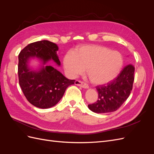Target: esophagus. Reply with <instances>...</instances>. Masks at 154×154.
<instances>
[{
	"instance_id": "1",
	"label": "esophagus",
	"mask_w": 154,
	"mask_h": 154,
	"mask_svg": "<svg viewBox=\"0 0 154 154\" xmlns=\"http://www.w3.org/2000/svg\"><path fill=\"white\" fill-rule=\"evenodd\" d=\"M75 85L79 86V87H81L83 88H88V86L86 84V83H85L84 82H82L81 81H78L76 80L75 82Z\"/></svg>"
}]
</instances>
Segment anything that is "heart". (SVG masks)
I'll return each mask as SVG.
<instances>
[{
	"instance_id": "obj_1",
	"label": "heart",
	"mask_w": 154,
	"mask_h": 154,
	"mask_svg": "<svg viewBox=\"0 0 154 154\" xmlns=\"http://www.w3.org/2000/svg\"><path fill=\"white\" fill-rule=\"evenodd\" d=\"M63 67L67 75L76 78L84 73L92 83L101 85L118 77L123 66V58L118 51L98 45H83L75 52L69 51L63 57Z\"/></svg>"
}]
</instances>
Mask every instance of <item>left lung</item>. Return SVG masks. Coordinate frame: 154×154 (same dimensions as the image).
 Wrapping results in <instances>:
<instances>
[{
  "instance_id": "left-lung-1",
  "label": "left lung",
  "mask_w": 154,
  "mask_h": 154,
  "mask_svg": "<svg viewBox=\"0 0 154 154\" xmlns=\"http://www.w3.org/2000/svg\"><path fill=\"white\" fill-rule=\"evenodd\" d=\"M134 67L131 64L125 67L118 76L106 85L97 87L98 100L88 107L95 113L114 112L123 105L132 90Z\"/></svg>"
}]
</instances>
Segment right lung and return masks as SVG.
<instances>
[{"instance_id":"right-lung-1","label":"right lung","mask_w":154,"mask_h":154,"mask_svg":"<svg viewBox=\"0 0 154 154\" xmlns=\"http://www.w3.org/2000/svg\"><path fill=\"white\" fill-rule=\"evenodd\" d=\"M58 50L57 44L44 40L27 45L18 55L20 86L27 101L38 108L49 109L56 105L67 88L74 84L75 80H69L48 65L52 61L60 66ZM32 59L40 63L38 68L30 66Z\"/></svg>"}]
</instances>
